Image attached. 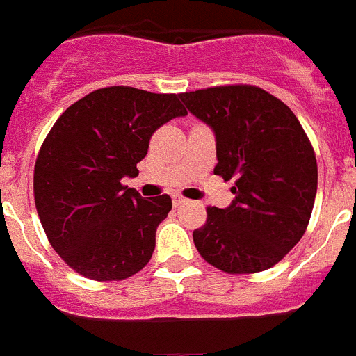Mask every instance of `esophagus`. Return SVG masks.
Returning a JSON list of instances; mask_svg holds the SVG:
<instances>
[{
  "instance_id": "34e87169",
  "label": "esophagus",
  "mask_w": 356,
  "mask_h": 356,
  "mask_svg": "<svg viewBox=\"0 0 356 356\" xmlns=\"http://www.w3.org/2000/svg\"><path fill=\"white\" fill-rule=\"evenodd\" d=\"M184 203H185V197L178 196V194H176V196H172V205L175 207H180V205H184Z\"/></svg>"
}]
</instances>
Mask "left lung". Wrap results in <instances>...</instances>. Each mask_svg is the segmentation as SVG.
Instances as JSON below:
<instances>
[{
  "label": "left lung",
  "instance_id": "1",
  "mask_svg": "<svg viewBox=\"0 0 356 356\" xmlns=\"http://www.w3.org/2000/svg\"><path fill=\"white\" fill-rule=\"evenodd\" d=\"M191 114L216 134L213 175L234 180L228 209H207L194 244L228 275L266 271L300 242L317 193L314 147L284 102L254 85H221L180 94Z\"/></svg>",
  "mask_w": 356,
  "mask_h": 356
}]
</instances>
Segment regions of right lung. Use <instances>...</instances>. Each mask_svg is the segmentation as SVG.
Returning a JSON list of instances; mask_svg holds the SVG:
<instances>
[{
	"instance_id": "right-lung-1",
	"label": "right lung",
	"mask_w": 356,
	"mask_h": 356,
	"mask_svg": "<svg viewBox=\"0 0 356 356\" xmlns=\"http://www.w3.org/2000/svg\"><path fill=\"white\" fill-rule=\"evenodd\" d=\"M187 110L176 94L105 87L72 103L40 146L33 196L53 250L97 282L139 273L172 209L168 194L143 200L121 180L137 176L151 135Z\"/></svg>"
}]
</instances>
